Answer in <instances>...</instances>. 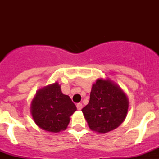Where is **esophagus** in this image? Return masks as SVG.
Masks as SVG:
<instances>
[{"label":"esophagus","instance_id":"1","mask_svg":"<svg viewBox=\"0 0 159 159\" xmlns=\"http://www.w3.org/2000/svg\"><path fill=\"white\" fill-rule=\"evenodd\" d=\"M76 107H77V109L80 111L83 107V105H82V103H80H80H77Z\"/></svg>","mask_w":159,"mask_h":159}]
</instances>
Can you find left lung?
Wrapping results in <instances>:
<instances>
[{
    "label": "left lung",
    "instance_id": "obj_1",
    "mask_svg": "<svg viewBox=\"0 0 159 159\" xmlns=\"http://www.w3.org/2000/svg\"><path fill=\"white\" fill-rule=\"evenodd\" d=\"M128 107V98L119 85L109 79H98L92 85L89 102L82 112L91 130L107 133L124 121Z\"/></svg>",
    "mask_w": 159,
    "mask_h": 159
}]
</instances>
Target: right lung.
Instances as JSON below:
<instances>
[{
	"label": "right lung",
	"mask_w": 159,
	"mask_h": 159,
	"mask_svg": "<svg viewBox=\"0 0 159 159\" xmlns=\"http://www.w3.org/2000/svg\"><path fill=\"white\" fill-rule=\"evenodd\" d=\"M76 107L70 97L64 95L58 83L38 90L31 103V113L38 127L57 133L67 128L70 116Z\"/></svg>",
	"instance_id": "right-lung-1"
}]
</instances>
